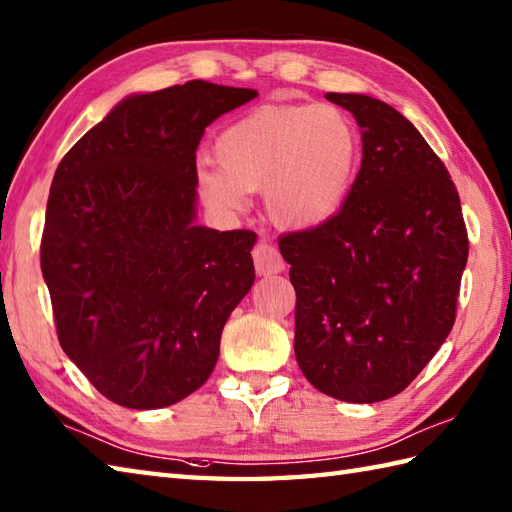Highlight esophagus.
<instances>
[{"instance_id": "esophagus-1", "label": "esophagus", "mask_w": 512, "mask_h": 512, "mask_svg": "<svg viewBox=\"0 0 512 512\" xmlns=\"http://www.w3.org/2000/svg\"><path fill=\"white\" fill-rule=\"evenodd\" d=\"M253 262L257 275H275L284 270V259H281L279 250L270 242H259L253 248Z\"/></svg>"}]
</instances>
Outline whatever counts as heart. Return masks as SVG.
<instances>
[{
    "label": "heart",
    "mask_w": 512,
    "mask_h": 512,
    "mask_svg": "<svg viewBox=\"0 0 512 512\" xmlns=\"http://www.w3.org/2000/svg\"><path fill=\"white\" fill-rule=\"evenodd\" d=\"M217 162L195 167V189L215 213L248 206L264 191L270 220L312 228L341 211L361 165V138L334 105H264L217 136Z\"/></svg>",
    "instance_id": "obj_1"
}]
</instances>
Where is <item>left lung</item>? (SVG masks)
Segmentation results:
<instances>
[{"instance_id":"1","label":"left lung","mask_w":512,"mask_h":512,"mask_svg":"<svg viewBox=\"0 0 512 512\" xmlns=\"http://www.w3.org/2000/svg\"><path fill=\"white\" fill-rule=\"evenodd\" d=\"M325 99L354 114L363 160L339 213L279 239L297 292L295 356L323 394L378 402L447 341L469 237L447 167L405 116L367 94Z\"/></svg>"}]
</instances>
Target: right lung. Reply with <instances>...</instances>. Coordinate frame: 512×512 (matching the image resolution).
<instances>
[{
	"instance_id": "1",
	"label": "right lung",
	"mask_w": 512,
	"mask_h": 512,
	"mask_svg": "<svg viewBox=\"0 0 512 512\" xmlns=\"http://www.w3.org/2000/svg\"><path fill=\"white\" fill-rule=\"evenodd\" d=\"M255 96L209 81L125 96L54 173L41 273L59 343L116 405L160 409L202 387L253 286L257 235L195 224V149Z\"/></svg>"
}]
</instances>
